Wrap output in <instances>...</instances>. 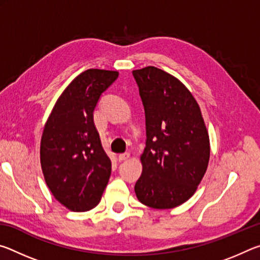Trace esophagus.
Listing matches in <instances>:
<instances>
[{"label":"esophagus","instance_id":"1","mask_svg":"<svg viewBox=\"0 0 260 260\" xmlns=\"http://www.w3.org/2000/svg\"><path fill=\"white\" fill-rule=\"evenodd\" d=\"M129 158V153L128 152H125V153H120L119 156H118V159L119 160H126Z\"/></svg>","mask_w":260,"mask_h":260}]
</instances>
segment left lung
Returning <instances> with one entry per match:
<instances>
[{"mask_svg": "<svg viewBox=\"0 0 260 260\" xmlns=\"http://www.w3.org/2000/svg\"><path fill=\"white\" fill-rule=\"evenodd\" d=\"M133 76L147 128L136 197L152 209L177 208L195 193L208 170V129L199 103L178 78L155 67L134 70Z\"/></svg>", "mask_w": 260, "mask_h": 260, "instance_id": "obj_1", "label": "left lung"}]
</instances>
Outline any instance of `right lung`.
Instances as JSON below:
<instances>
[{
  "mask_svg": "<svg viewBox=\"0 0 260 260\" xmlns=\"http://www.w3.org/2000/svg\"><path fill=\"white\" fill-rule=\"evenodd\" d=\"M118 71L89 69L79 74L57 99L40 144V162L48 188L73 212L94 209L111 174V160L94 124L101 94Z\"/></svg>",
  "mask_w": 260,
  "mask_h": 260,
  "instance_id": "add662e5",
  "label": "right lung"
}]
</instances>
